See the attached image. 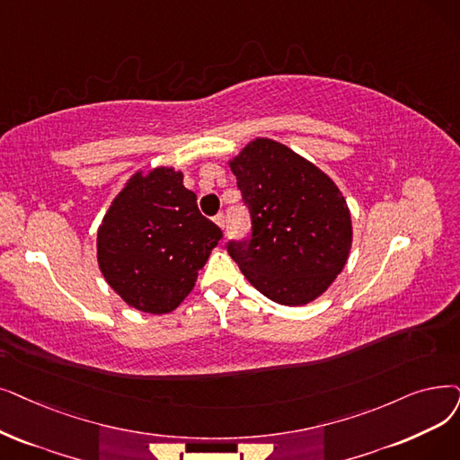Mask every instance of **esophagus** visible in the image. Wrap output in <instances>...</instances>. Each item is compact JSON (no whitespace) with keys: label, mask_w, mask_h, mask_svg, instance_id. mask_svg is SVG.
Returning a JSON list of instances; mask_svg holds the SVG:
<instances>
[{"label":"esophagus","mask_w":460,"mask_h":460,"mask_svg":"<svg viewBox=\"0 0 460 460\" xmlns=\"http://www.w3.org/2000/svg\"><path fill=\"white\" fill-rule=\"evenodd\" d=\"M214 222H216V226H217V227L226 229V216H224L222 212H219V214H216V216H214Z\"/></svg>","instance_id":"obj_1"}]
</instances>
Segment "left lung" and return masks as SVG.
<instances>
[{
  "mask_svg": "<svg viewBox=\"0 0 460 460\" xmlns=\"http://www.w3.org/2000/svg\"><path fill=\"white\" fill-rule=\"evenodd\" d=\"M229 167L250 208V241H231L229 255L248 282L284 306L308 305L346 267L351 216L331 178L272 138H255Z\"/></svg>",
  "mask_w": 460,
  "mask_h": 460,
  "instance_id": "obj_1",
  "label": "left lung"
}]
</instances>
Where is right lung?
<instances>
[{
  "instance_id": "right-lung-1",
  "label": "right lung",
  "mask_w": 460,
  "mask_h": 460,
  "mask_svg": "<svg viewBox=\"0 0 460 460\" xmlns=\"http://www.w3.org/2000/svg\"><path fill=\"white\" fill-rule=\"evenodd\" d=\"M222 236V229L199 212L182 171H138L97 229V263L131 308L167 314L190 295Z\"/></svg>"
}]
</instances>
